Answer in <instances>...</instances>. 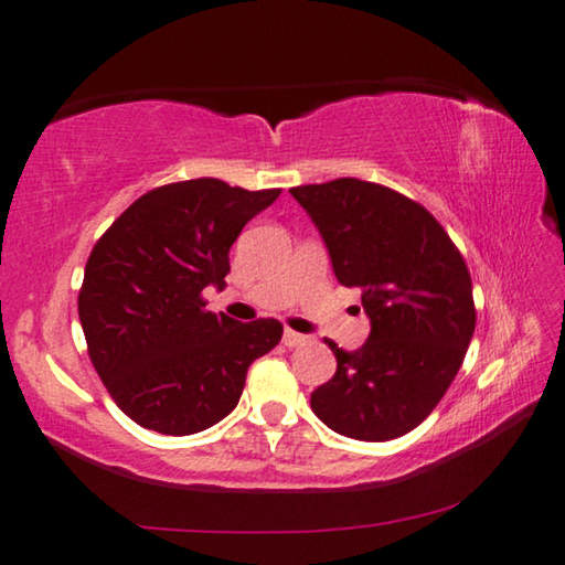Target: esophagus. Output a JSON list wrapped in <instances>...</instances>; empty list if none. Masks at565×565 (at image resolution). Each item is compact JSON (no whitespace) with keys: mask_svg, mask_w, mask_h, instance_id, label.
Here are the masks:
<instances>
[{"mask_svg":"<svg viewBox=\"0 0 565 565\" xmlns=\"http://www.w3.org/2000/svg\"><path fill=\"white\" fill-rule=\"evenodd\" d=\"M305 340H308V338H305V335H300V332H295V330H285V335H282V343L285 345H288V348H298V345H302L305 343Z\"/></svg>","mask_w":565,"mask_h":565,"instance_id":"1","label":"esophagus"}]
</instances>
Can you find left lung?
<instances>
[{
	"label": "left lung",
	"mask_w": 565,
	"mask_h": 565,
	"mask_svg": "<svg viewBox=\"0 0 565 565\" xmlns=\"http://www.w3.org/2000/svg\"><path fill=\"white\" fill-rule=\"evenodd\" d=\"M326 239L340 285L370 318L363 348L335 353L310 408L340 436L393 440L428 418L458 375L476 330L468 265L420 202L385 184L338 178L292 188Z\"/></svg>",
	"instance_id": "1"
}]
</instances>
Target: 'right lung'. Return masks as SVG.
I'll list each match as a JSON object with an SVG mask.
<instances>
[{
  "label": "right lung",
  "mask_w": 565,
  "mask_h": 565,
  "mask_svg": "<svg viewBox=\"0 0 565 565\" xmlns=\"http://www.w3.org/2000/svg\"><path fill=\"white\" fill-rule=\"evenodd\" d=\"M280 190L215 178L170 182L137 198L85 265L77 310L87 353L117 408L147 430L192 436L225 418L245 375L280 343L275 318L237 322L207 310L230 247Z\"/></svg>",
  "instance_id": "add662e5"
}]
</instances>
